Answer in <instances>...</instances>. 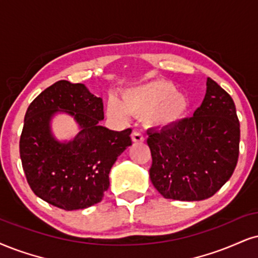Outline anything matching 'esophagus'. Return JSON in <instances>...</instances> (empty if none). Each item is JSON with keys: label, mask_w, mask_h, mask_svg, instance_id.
I'll list each match as a JSON object with an SVG mask.
<instances>
[{"label": "esophagus", "mask_w": 258, "mask_h": 258, "mask_svg": "<svg viewBox=\"0 0 258 258\" xmlns=\"http://www.w3.org/2000/svg\"><path fill=\"white\" fill-rule=\"evenodd\" d=\"M132 140H133V142H135V144H138V142H144L145 138H144V135L141 134V133L134 132V133H133V134H132Z\"/></svg>", "instance_id": "obj_1"}]
</instances>
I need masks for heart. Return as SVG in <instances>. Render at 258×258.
<instances>
[{
	"mask_svg": "<svg viewBox=\"0 0 258 258\" xmlns=\"http://www.w3.org/2000/svg\"><path fill=\"white\" fill-rule=\"evenodd\" d=\"M189 109V99L176 91L171 81L155 80L126 90L122 104L114 98L107 101V113L113 118H124L126 113L145 116L153 126H171L184 118Z\"/></svg>",
	"mask_w": 258,
	"mask_h": 258,
	"instance_id": "obj_1",
	"label": "heart"
}]
</instances>
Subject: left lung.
<instances>
[{
	"mask_svg": "<svg viewBox=\"0 0 258 258\" xmlns=\"http://www.w3.org/2000/svg\"><path fill=\"white\" fill-rule=\"evenodd\" d=\"M149 177L165 199L201 201L230 179L239 157L240 124L231 95L208 78L192 117L149 130Z\"/></svg>",
	"mask_w": 258,
	"mask_h": 258,
	"instance_id": "obj_1",
	"label": "left lung"
}]
</instances>
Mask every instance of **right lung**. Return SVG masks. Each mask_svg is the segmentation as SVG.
Returning a JSON list of instances; mask_svg holds the SVG:
<instances>
[{"label":"right lung","instance_id":"obj_1","mask_svg":"<svg viewBox=\"0 0 258 258\" xmlns=\"http://www.w3.org/2000/svg\"><path fill=\"white\" fill-rule=\"evenodd\" d=\"M58 109L73 114L82 126L68 144H59L49 134L48 120ZM103 118V100L82 84L57 81L32 101L19 148L27 183L38 197L64 211L101 201L111 167L132 146V129L113 132L99 125Z\"/></svg>","mask_w":258,"mask_h":258}]
</instances>
